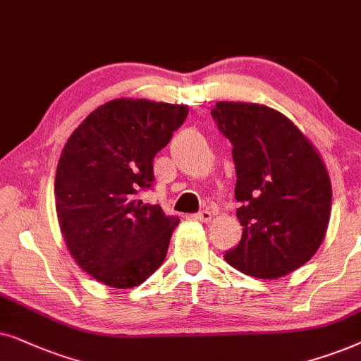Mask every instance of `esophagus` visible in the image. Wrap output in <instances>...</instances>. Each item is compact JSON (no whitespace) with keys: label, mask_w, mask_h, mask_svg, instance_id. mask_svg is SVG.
I'll list each match as a JSON object with an SVG mask.
<instances>
[{"label":"esophagus","mask_w":361,"mask_h":361,"mask_svg":"<svg viewBox=\"0 0 361 361\" xmlns=\"http://www.w3.org/2000/svg\"><path fill=\"white\" fill-rule=\"evenodd\" d=\"M193 218L196 221H201V223H209V221H211V211L203 209V211H200V213H196Z\"/></svg>","instance_id":"esophagus-1"}]
</instances>
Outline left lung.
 <instances>
[{
	"mask_svg": "<svg viewBox=\"0 0 361 361\" xmlns=\"http://www.w3.org/2000/svg\"><path fill=\"white\" fill-rule=\"evenodd\" d=\"M233 145L243 238L224 259L257 279H277L309 261L325 238L331 185L309 138L266 105L218 102L211 110Z\"/></svg>",
	"mask_w": 361,
	"mask_h": 361,
	"instance_id": "obj_1",
	"label": "left lung"
}]
</instances>
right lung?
<instances>
[{"label":"right lung","instance_id":"add662e5","mask_svg":"<svg viewBox=\"0 0 361 361\" xmlns=\"http://www.w3.org/2000/svg\"><path fill=\"white\" fill-rule=\"evenodd\" d=\"M186 115V105L117 99L67 140L54 181L57 219L72 257L95 281L130 289L165 261L180 219L140 193L152 188L153 158Z\"/></svg>","mask_w":361,"mask_h":361}]
</instances>
